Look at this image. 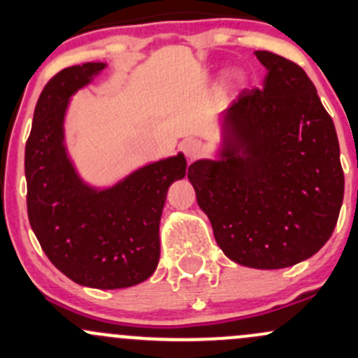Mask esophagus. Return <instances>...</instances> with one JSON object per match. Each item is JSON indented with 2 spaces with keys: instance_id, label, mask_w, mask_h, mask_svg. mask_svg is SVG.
<instances>
[{
  "instance_id": "esophagus-1",
  "label": "esophagus",
  "mask_w": 358,
  "mask_h": 358,
  "mask_svg": "<svg viewBox=\"0 0 358 358\" xmlns=\"http://www.w3.org/2000/svg\"><path fill=\"white\" fill-rule=\"evenodd\" d=\"M183 152H185V156L189 159L199 157L202 152V145L199 140H187V142L183 143Z\"/></svg>"
}]
</instances>
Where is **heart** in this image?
<instances>
[{
    "instance_id": "obj_1",
    "label": "heart",
    "mask_w": 358,
    "mask_h": 358,
    "mask_svg": "<svg viewBox=\"0 0 358 358\" xmlns=\"http://www.w3.org/2000/svg\"><path fill=\"white\" fill-rule=\"evenodd\" d=\"M229 78L232 79V81H241V79H243V74H241L239 71H230Z\"/></svg>"
}]
</instances>
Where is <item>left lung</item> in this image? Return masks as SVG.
<instances>
[{
	"instance_id": "left-lung-1",
	"label": "left lung",
	"mask_w": 358,
	"mask_h": 358,
	"mask_svg": "<svg viewBox=\"0 0 358 358\" xmlns=\"http://www.w3.org/2000/svg\"><path fill=\"white\" fill-rule=\"evenodd\" d=\"M255 55L263 86L222 112L218 157L192 162L187 176L225 256L275 270L329 241L345 176L334 122L306 72L272 52Z\"/></svg>"
}]
</instances>
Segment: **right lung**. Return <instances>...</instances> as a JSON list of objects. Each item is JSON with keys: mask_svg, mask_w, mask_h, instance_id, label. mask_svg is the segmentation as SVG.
Instances as JSON below:
<instances>
[{"mask_svg": "<svg viewBox=\"0 0 358 358\" xmlns=\"http://www.w3.org/2000/svg\"><path fill=\"white\" fill-rule=\"evenodd\" d=\"M107 64L86 62L53 76L43 88L25 143L27 215L50 262L76 284L122 289L157 268L159 222L169 185L182 180V152L135 169L110 187L79 176L66 147L71 96Z\"/></svg>", "mask_w": 358, "mask_h": 358, "instance_id": "right-lung-1", "label": "right lung"}]
</instances>
